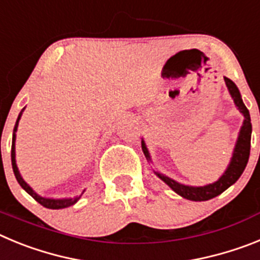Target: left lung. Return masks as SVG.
<instances>
[{
	"label": "left lung",
	"instance_id": "8db88e82",
	"mask_svg": "<svg viewBox=\"0 0 260 260\" xmlns=\"http://www.w3.org/2000/svg\"><path fill=\"white\" fill-rule=\"evenodd\" d=\"M224 80L226 87H228L229 93H231L232 99H233L234 104H236V107L240 109V112L243 114V117H245V119H243V125L240 130V134H238L237 143H236V147H234L233 156H232L231 162H229L228 168H226V171L224 172V174H222L216 182L210 183V185L187 186L182 185V183H178L177 181L172 180V178H169V177L164 176V174L161 173H158V172H155L156 176H157L158 178H161L173 191H176L177 194L181 195L182 198L189 199V201H208V199L215 198V197L220 195L221 192H224L225 190L228 189L229 186L236 183V181H237L241 177V174L243 173V171H245V168H246L247 165V161H249L250 143H251L252 130L249 109L246 108V105L243 104L237 86H236L229 78L224 77ZM142 150H143V153L146 155L147 160H151L150 153H148V150H147L144 141H142Z\"/></svg>",
	"mask_w": 260,
	"mask_h": 260
}]
</instances>
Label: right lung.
<instances>
[{
  "label": "right lung",
  "mask_w": 260,
  "mask_h": 260,
  "mask_svg": "<svg viewBox=\"0 0 260 260\" xmlns=\"http://www.w3.org/2000/svg\"><path fill=\"white\" fill-rule=\"evenodd\" d=\"M23 110L24 109H22V112H20L19 116H18L15 126H14L13 143H11V165H13V171H14V174H15V178H17L18 183L22 186L23 189L26 190V191L31 195L32 198L35 199L38 203H40L43 207L50 208V210H59V208L70 207V206H73V204H75L78 201H79L80 195L79 197H75V198H66V199H49V198H44V197H40V195L36 194V192L31 189V186H28V183H27L26 181L23 180L22 176H20V173H19V171H18L17 161H15V137H17V135H15V133H17L18 123H19V119H20V117H22Z\"/></svg>",
  "instance_id": "obj_1"
}]
</instances>
